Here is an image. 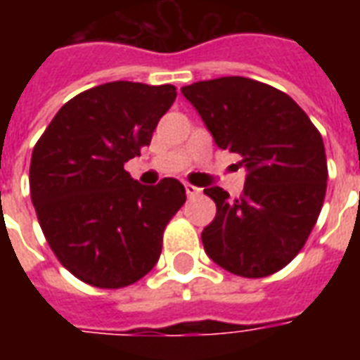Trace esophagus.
Listing matches in <instances>:
<instances>
[{
    "instance_id": "obj_1",
    "label": "esophagus",
    "mask_w": 360,
    "mask_h": 360,
    "mask_svg": "<svg viewBox=\"0 0 360 360\" xmlns=\"http://www.w3.org/2000/svg\"><path fill=\"white\" fill-rule=\"evenodd\" d=\"M185 193H187L188 198H195V196L200 195V188L195 187V185H191V183H185Z\"/></svg>"
}]
</instances>
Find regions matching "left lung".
Segmentation results:
<instances>
[{
  "label": "left lung",
  "mask_w": 360,
  "mask_h": 360,
  "mask_svg": "<svg viewBox=\"0 0 360 360\" xmlns=\"http://www.w3.org/2000/svg\"><path fill=\"white\" fill-rule=\"evenodd\" d=\"M221 150L247 167L239 198L204 188L216 218L204 227L206 255L243 278L285 268L309 239L326 196L322 134L285 92L245 77H221L181 89Z\"/></svg>",
  "instance_id": "obj_1"
}]
</instances>
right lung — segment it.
Instances as JSON below:
<instances>
[{
	"label": "right lung",
	"mask_w": 360,
	"mask_h": 360,
	"mask_svg": "<svg viewBox=\"0 0 360 360\" xmlns=\"http://www.w3.org/2000/svg\"><path fill=\"white\" fill-rule=\"evenodd\" d=\"M175 96L173 84L105 82L71 98L34 144L30 198L42 233L89 285L119 289L144 278L187 200L177 179L144 187L123 167L148 146Z\"/></svg>",
	"instance_id": "add662e5"
}]
</instances>
